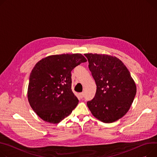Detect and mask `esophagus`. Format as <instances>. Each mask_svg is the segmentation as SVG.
<instances>
[{
    "label": "esophagus",
    "instance_id": "obj_1",
    "mask_svg": "<svg viewBox=\"0 0 157 157\" xmlns=\"http://www.w3.org/2000/svg\"><path fill=\"white\" fill-rule=\"evenodd\" d=\"M79 97H80V98H82L83 97H84V93H83V92L80 93H79Z\"/></svg>",
    "mask_w": 157,
    "mask_h": 157
}]
</instances>
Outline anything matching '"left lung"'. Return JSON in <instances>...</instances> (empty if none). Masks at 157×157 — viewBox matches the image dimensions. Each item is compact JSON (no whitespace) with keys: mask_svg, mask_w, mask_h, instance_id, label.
Masks as SVG:
<instances>
[{"mask_svg":"<svg viewBox=\"0 0 157 157\" xmlns=\"http://www.w3.org/2000/svg\"><path fill=\"white\" fill-rule=\"evenodd\" d=\"M95 81L97 91L87 102L93 116L105 123L116 121L129 110L136 85L128 68L117 57L108 54H85Z\"/></svg>","mask_w":157,"mask_h":157,"instance_id":"8db88e82","label":"left lung"}]
</instances>
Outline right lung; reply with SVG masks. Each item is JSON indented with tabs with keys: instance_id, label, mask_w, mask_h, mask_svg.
Instances as JSON below:
<instances>
[{
	"instance_id": "right-lung-1",
	"label": "right lung",
	"mask_w": 157,
	"mask_h": 157,
	"mask_svg": "<svg viewBox=\"0 0 157 157\" xmlns=\"http://www.w3.org/2000/svg\"><path fill=\"white\" fill-rule=\"evenodd\" d=\"M86 59L81 54L52 55L38 61L31 71L27 96L31 107L43 121L57 124L79 102L71 90V71Z\"/></svg>"
}]
</instances>
